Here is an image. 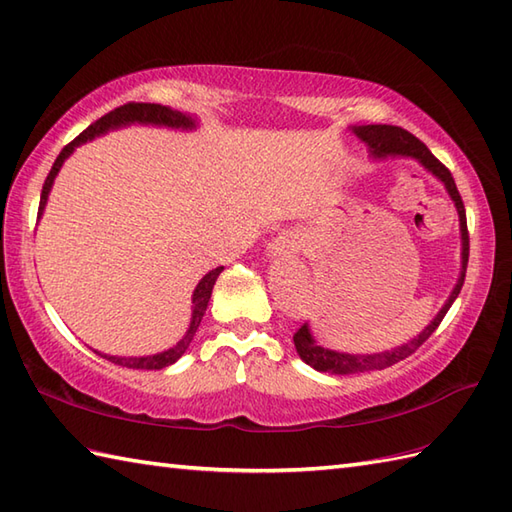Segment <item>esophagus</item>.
Listing matches in <instances>:
<instances>
[{
  "mask_svg": "<svg viewBox=\"0 0 512 512\" xmlns=\"http://www.w3.org/2000/svg\"><path fill=\"white\" fill-rule=\"evenodd\" d=\"M301 246H303V239H301L299 233L284 231V233H279L273 239V242L268 244V255L279 257V259H288V257L295 255V253H299Z\"/></svg>",
  "mask_w": 512,
  "mask_h": 512,
  "instance_id": "1",
  "label": "esophagus"
}]
</instances>
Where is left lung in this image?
Wrapping results in <instances>:
<instances>
[{"label": "left lung", "mask_w": 512, "mask_h": 512, "mask_svg": "<svg viewBox=\"0 0 512 512\" xmlns=\"http://www.w3.org/2000/svg\"><path fill=\"white\" fill-rule=\"evenodd\" d=\"M352 132L363 140V143L369 147V154L374 158H413L418 160L420 165L431 171L436 176L444 189L449 191L451 200L455 202V209H458L460 215V235H462V270L458 277V284H455L453 292L449 295L447 303H444L442 310L433 317V321L424 328L416 339H411L405 345H398L394 350H385L378 354H345V352H334L328 350V347L319 345L317 341L312 339L308 323H303L301 328L295 332V347L297 354L301 356L303 363H308L310 367L317 369V372H328V374H336V376H345V374H358V372H372V369H385L391 367L394 363L402 361V358L411 356L418 347L429 339V336L436 332L438 325L442 323L444 314L449 312L451 303L458 299L464 277H466V264H469V228H466V209L462 202V195L455 187V180L451 176V171L442 165V162L431 154L427 149V145L418 140L413 134H409L407 129L402 127H394V125H358L352 127Z\"/></svg>", "instance_id": "left-lung-1"}]
</instances>
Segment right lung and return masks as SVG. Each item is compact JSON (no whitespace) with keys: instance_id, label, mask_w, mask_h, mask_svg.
<instances>
[{"instance_id":"obj_1","label":"right lung","mask_w":512,"mask_h":512,"mask_svg":"<svg viewBox=\"0 0 512 512\" xmlns=\"http://www.w3.org/2000/svg\"><path fill=\"white\" fill-rule=\"evenodd\" d=\"M132 123H140V125H160V127H171V129H193L195 127V118L182 114L178 110H171V107H165V105H158V103H125L121 107H116V110H112L110 114L101 116L99 121L92 123L85 132H81L79 136H76L70 145H65L61 149V154L57 156V160H54V165L48 173L46 182H43V189H41V200H39V217L43 213V206H46L48 202V193L52 189V182L54 178H57V173L61 169V165L65 162V158H70L72 151L88 143V140L101 136L105 132H110V129H118V127H125V125H132ZM224 270V266H217L215 270H211V273H206L200 284L195 286L193 290V312H191V323H189V330L187 334L182 336V339L169 347V350L160 352V354H154V356H107V354H101L96 352L99 356L107 358V361H112L114 365H123V367H132V369H162V367H169L178 361V358L187 352V347L191 345L195 332H198L200 328V321L204 317L206 312V306H209V299H211V292H213V286L217 277H220V273Z\"/></svg>"}]
</instances>
